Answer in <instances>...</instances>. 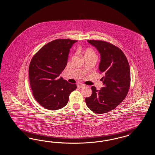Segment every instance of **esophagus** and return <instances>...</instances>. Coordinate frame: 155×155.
Listing matches in <instances>:
<instances>
[{
  "label": "esophagus",
  "mask_w": 155,
  "mask_h": 155,
  "mask_svg": "<svg viewBox=\"0 0 155 155\" xmlns=\"http://www.w3.org/2000/svg\"><path fill=\"white\" fill-rule=\"evenodd\" d=\"M85 86H84V84H78V87H80V88H82V87H84Z\"/></svg>",
  "instance_id": "obj_1"
}]
</instances>
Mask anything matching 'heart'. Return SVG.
<instances>
[{"instance_id":"1","label":"heart","mask_w":155,"mask_h":155,"mask_svg":"<svg viewBox=\"0 0 155 155\" xmlns=\"http://www.w3.org/2000/svg\"><path fill=\"white\" fill-rule=\"evenodd\" d=\"M84 57H91L96 58H97V55L91 49H87L85 52H84Z\"/></svg>"}]
</instances>
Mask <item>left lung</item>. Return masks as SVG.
Here are the masks:
<instances>
[{"label":"left lung","mask_w":155,"mask_h":155,"mask_svg":"<svg viewBox=\"0 0 155 155\" xmlns=\"http://www.w3.org/2000/svg\"><path fill=\"white\" fill-rule=\"evenodd\" d=\"M101 54L99 65L103 86L101 90L91 87V95L85 98L87 107L102 114L114 110L126 97L130 86V69L127 58L118 47L110 42L88 40Z\"/></svg>","instance_id":"8db88e82"}]
</instances>
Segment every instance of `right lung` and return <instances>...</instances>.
Masks as SVG:
<instances>
[{"instance_id":"obj_1","label":"right lung","mask_w":155,"mask_h":155,"mask_svg":"<svg viewBox=\"0 0 155 155\" xmlns=\"http://www.w3.org/2000/svg\"><path fill=\"white\" fill-rule=\"evenodd\" d=\"M77 40L57 39L48 42L32 58L29 78L32 94L41 106L49 110L65 107L77 85L60 77L68 62L70 49Z\"/></svg>"}]
</instances>
